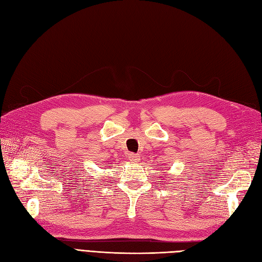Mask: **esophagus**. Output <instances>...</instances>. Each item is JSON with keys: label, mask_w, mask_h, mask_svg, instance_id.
Instances as JSON below:
<instances>
[{"label": "esophagus", "mask_w": 262, "mask_h": 262, "mask_svg": "<svg viewBox=\"0 0 262 262\" xmlns=\"http://www.w3.org/2000/svg\"><path fill=\"white\" fill-rule=\"evenodd\" d=\"M129 160L133 163H137V162L140 161V155L139 154H134V153H130L129 154Z\"/></svg>", "instance_id": "esophagus-1"}]
</instances>
